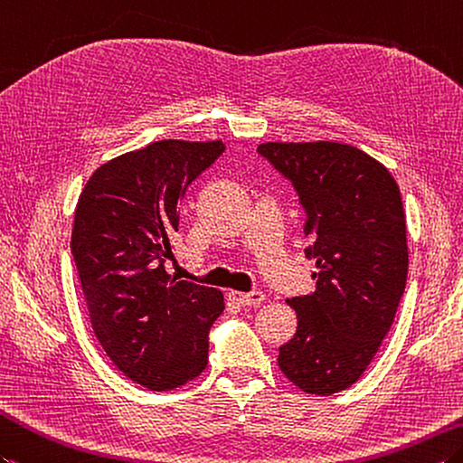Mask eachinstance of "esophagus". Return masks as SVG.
<instances>
[{
    "mask_svg": "<svg viewBox=\"0 0 463 463\" xmlns=\"http://www.w3.org/2000/svg\"><path fill=\"white\" fill-rule=\"evenodd\" d=\"M229 298L239 306H260L264 302V292L260 289H252V292H229Z\"/></svg>",
    "mask_w": 463,
    "mask_h": 463,
    "instance_id": "34e87169",
    "label": "esophagus"
}]
</instances>
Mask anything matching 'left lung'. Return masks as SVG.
I'll use <instances>...</instances> for the list:
<instances>
[{"label":"left lung","mask_w":463,"mask_h":463,"mask_svg":"<svg viewBox=\"0 0 463 463\" xmlns=\"http://www.w3.org/2000/svg\"><path fill=\"white\" fill-rule=\"evenodd\" d=\"M306 213V258L316 292L289 298L296 335L280 347L282 373L309 394L357 383L389 333L406 288L408 249L401 189L383 164L335 144H262Z\"/></svg>","instance_id":"obj_1"}]
</instances>
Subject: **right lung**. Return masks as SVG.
Listing matches in <instances>:
<instances>
[{
	"label": "right lung",
	"mask_w": 463,
	"mask_h": 463,
	"mask_svg": "<svg viewBox=\"0 0 463 463\" xmlns=\"http://www.w3.org/2000/svg\"><path fill=\"white\" fill-rule=\"evenodd\" d=\"M224 152L221 142L161 139L94 171L80 193L71 252L94 335L128 379L167 391L207 367L219 289L165 272L179 203Z\"/></svg>",
	"instance_id": "add662e5"
}]
</instances>
